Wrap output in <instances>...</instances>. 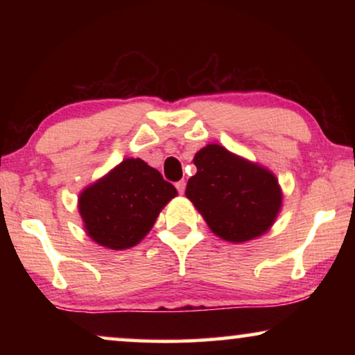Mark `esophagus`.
<instances>
[{"mask_svg":"<svg viewBox=\"0 0 355 355\" xmlns=\"http://www.w3.org/2000/svg\"><path fill=\"white\" fill-rule=\"evenodd\" d=\"M176 189H178L179 193H184V191H186V181H178Z\"/></svg>","mask_w":355,"mask_h":355,"instance_id":"esophagus-1","label":"esophagus"}]
</instances>
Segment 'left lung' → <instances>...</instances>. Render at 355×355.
Segmentation results:
<instances>
[{"label": "left lung", "instance_id": "8db88e82", "mask_svg": "<svg viewBox=\"0 0 355 355\" xmlns=\"http://www.w3.org/2000/svg\"><path fill=\"white\" fill-rule=\"evenodd\" d=\"M193 164L186 197L216 236L245 242L270 230L283 200L273 174L215 144L197 152Z\"/></svg>", "mask_w": 355, "mask_h": 355}]
</instances>
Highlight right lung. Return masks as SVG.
<instances>
[{"label":"right lung","instance_id":"right-lung-1","mask_svg":"<svg viewBox=\"0 0 355 355\" xmlns=\"http://www.w3.org/2000/svg\"><path fill=\"white\" fill-rule=\"evenodd\" d=\"M176 193L144 159L128 158L80 193L79 211L92 239L121 250L142 241Z\"/></svg>","mask_w":355,"mask_h":355}]
</instances>
